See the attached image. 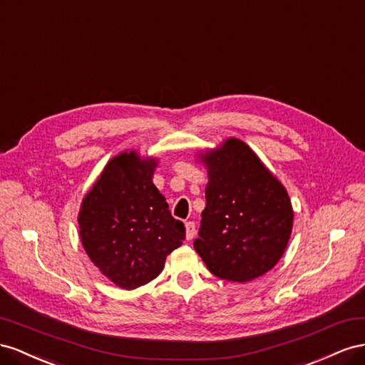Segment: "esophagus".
<instances>
[{
  "label": "esophagus",
  "mask_w": 365,
  "mask_h": 365,
  "mask_svg": "<svg viewBox=\"0 0 365 365\" xmlns=\"http://www.w3.org/2000/svg\"><path fill=\"white\" fill-rule=\"evenodd\" d=\"M185 227H186V240H192L194 235H195V225H194V222H186Z\"/></svg>",
  "instance_id": "34e87169"
}]
</instances>
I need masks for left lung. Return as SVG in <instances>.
I'll use <instances>...</instances> for the list:
<instances>
[{
  "instance_id": "8db88e82",
  "label": "left lung",
  "mask_w": 365,
  "mask_h": 365,
  "mask_svg": "<svg viewBox=\"0 0 365 365\" xmlns=\"http://www.w3.org/2000/svg\"><path fill=\"white\" fill-rule=\"evenodd\" d=\"M203 162L210 182L194 249L215 277L246 283L283 255L292 205L284 186L242 140H226Z\"/></svg>"
}]
</instances>
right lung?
Segmentation results:
<instances>
[{
	"mask_svg": "<svg viewBox=\"0 0 365 365\" xmlns=\"http://www.w3.org/2000/svg\"><path fill=\"white\" fill-rule=\"evenodd\" d=\"M154 159L136 153L113 158L82 200L79 234L87 255L122 289H136L158 277L166 255L185 240V226L171 215L153 185Z\"/></svg>",
	"mask_w": 365,
	"mask_h": 365,
	"instance_id": "add662e5",
	"label": "right lung"
}]
</instances>
